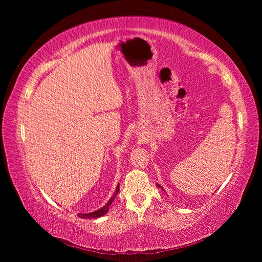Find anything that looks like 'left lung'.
I'll return each mask as SVG.
<instances>
[{
    "label": "left lung",
    "instance_id": "8db88e82",
    "mask_svg": "<svg viewBox=\"0 0 262 262\" xmlns=\"http://www.w3.org/2000/svg\"><path fill=\"white\" fill-rule=\"evenodd\" d=\"M157 186H158V187H160V188H162V187H161V186H160V185H158V184H157Z\"/></svg>",
    "mask_w": 262,
    "mask_h": 262
}]
</instances>
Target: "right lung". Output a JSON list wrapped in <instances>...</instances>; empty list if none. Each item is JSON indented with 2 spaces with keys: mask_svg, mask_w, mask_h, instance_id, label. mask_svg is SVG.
Segmentation results:
<instances>
[{
  "mask_svg": "<svg viewBox=\"0 0 262 262\" xmlns=\"http://www.w3.org/2000/svg\"><path fill=\"white\" fill-rule=\"evenodd\" d=\"M118 191H119V185H118V187H117V189H116L115 194L112 196V199H110V200L107 202V204L105 205V207H102L101 209H99V210H97V211H95V212H92V213H87V214H81V213H80V214H77V216L81 217V219H97V217L102 216V215H104V214H106V213L108 212L109 205L112 204L113 201L115 200L116 195L118 194Z\"/></svg>",
  "mask_w": 262,
  "mask_h": 262,
  "instance_id": "1",
  "label": "right lung"
}]
</instances>
